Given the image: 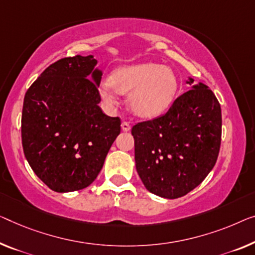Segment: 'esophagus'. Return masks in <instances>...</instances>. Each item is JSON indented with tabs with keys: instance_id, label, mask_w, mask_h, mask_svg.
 Masks as SVG:
<instances>
[{
	"instance_id": "34e87169",
	"label": "esophagus",
	"mask_w": 255,
	"mask_h": 255,
	"mask_svg": "<svg viewBox=\"0 0 255 255\" xmlns=\"http://www.w3.org/2000/svg\"><path fill=\"white\" fill-rule=\"evenodd\" d=\"M121 129H123V131H129L130 130V125L127 121H123V124H121Z\"/></svg>"
}]
</instances>
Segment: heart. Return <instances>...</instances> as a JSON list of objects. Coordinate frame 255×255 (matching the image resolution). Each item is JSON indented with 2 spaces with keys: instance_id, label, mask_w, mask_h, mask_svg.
<instances>
[{
  "instance_id": "heart-1",
  "label": "heart",
  "mask_w": 255,
  "mask_h": 255,
  "mask_svg": "<svg viewBox=\"0 0 255 255\" xmlns=\"http://www.w3.org/2000/svg\"><path fill=\"white\" fill-rule=\"evenodd\" d=\"M176 89V77L170 68L145 63L118 68L110 77V82L102 83L100 94L109 105L116 103V91L129 95V109L134 115L153 118L167 110Z\"/></svg>"
}]
</instances>
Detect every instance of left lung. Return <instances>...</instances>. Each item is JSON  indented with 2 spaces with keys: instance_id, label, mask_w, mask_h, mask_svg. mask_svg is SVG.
I'll return each mask as SVG.
<instances>
[{
  "instance_id": "left-lung-1",
  "label": "left lung",
  "mask_w": 255,
  "mask_h": 255,
  "mask_svg": "<svg viewBox=\"0 0 255 255\" xmlns=\"http://www.w3.org/2000/svg\"><path fill=\"white\" fill-rule=\"evenodd\" d=\"M193 81L189 78L187 83ZM221 129V106L201 82L177 97L164 116L136 124L131 135L144 187L167 199L198 187L218 159Z\"/></svg>"
}]
</instances>
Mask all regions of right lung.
Returning <instances> with one entry per match:
<instances>
[{
	"mask_svg": "<svg viewBox=\"0 0 255 255\" xmlns=\"http://www.w3.org/2000/svg\"><path fill=\"white\" fill-rule=\"evenodd\" d=\"M93 55L57 60L29 87L21 115L25 157L56 192L85 189L95 181L120 134V119L98 104L102 71Z\"/></svg>",
	"mask_w": 255,
	"mask_h": 255,
	"instance_id": "obj_1",
	"label": "right lung"
}]
</instances>
